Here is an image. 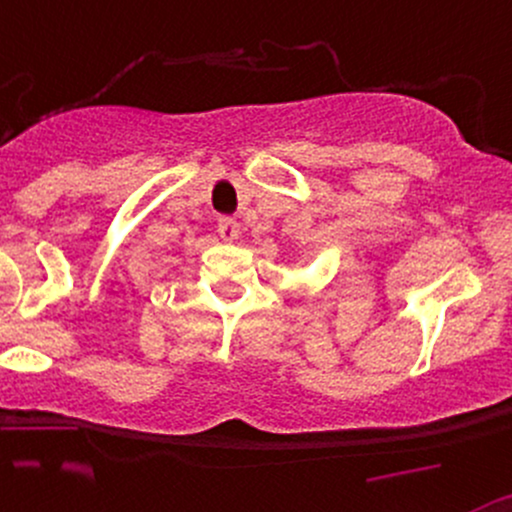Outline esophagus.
<instances>
[{
    "label": "esophagus",
    "instance_id": "1",
    "mask_svg": "<svg viewBox=\"0 0 512 512\" xmlns=\"http://www.w3.org/2000/svg\"><path fill=\"white\" fill-rule=\"evenodd\" d=\"M217 232H220L222 240H237V235H240V222L235 217H220L217 220Z\"/></svg>",
    "mask_w": 512,
    "mask_h": 512
}]
</instances>
